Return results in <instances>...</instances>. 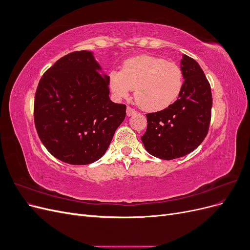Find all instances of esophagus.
<instances>
[{
  "instance_id": "esophagus-1",
  "label": "esophagus",
  "mask_w": 250,
  "mask_h": 250,
  "mask_svg": "<svg viewBox=\"0 0 250 250\" xmlns=\"http://www.w3.org/2000/svg\"><path fill=\"white\" fill-rule=\"evenodd\" d=\"M126 113H127V116H128V117H130V116L135 115V113H137V110L133 109V108H131L130 106H128V107H127V109H126Z\"/></svg>"
}]
</instances>
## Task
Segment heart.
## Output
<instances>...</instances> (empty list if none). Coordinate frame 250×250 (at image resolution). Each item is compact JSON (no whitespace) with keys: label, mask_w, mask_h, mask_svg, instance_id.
Returning a JSON list of instances; mask_svg holds the SVG:
<instances>
[{"label":"heart","mask_w":250,"mask_h":250,"mask_svg":"<svg viewBox=\"0 0 250 250\" xmlns=\"http://www.w3.org/2000/svg\"><path fill=\"white\" fill-rule=\"evenodd\" d=\"M184 73L175 62L154 55H138L123 62L121 71L109 73V87L118 100L127 99L132 89L140 106L161 111L178 99L184 88Z\"/></svg>","instance_id":"obj_1"}]
</instances>
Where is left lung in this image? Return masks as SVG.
<instances>
[{"label": "left lung", "mask_w": 250, "mask_h": 250, "mask_svg": "<svg viewBox=\"0 0 250 250\" xmlns=\"http://www.w3.org/2000/svg\"><path fill=\"white\" fill-rule=\"evenodd\" d=\"M184 88L170 107L147 113V130L141 138L148 152L161 160L188 154L207 137L210 115V85L198 62L188 55L180 62Z\"/></svg>", "instance_id": "obj_1"}]
</instances>
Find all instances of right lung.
Returning a JSON list of instances; mask_svg holds the SVG:
<instances>
[{
  "label": "right lung",
  "mask_w": 250,
  "mask_h": 250,
  "mask_svg": "<svg viewBox=\"0 0 250 250\" xmlns=\"http://www.w3.org/2000/svg\"><path fill=\"white\" fill-rule=\"evenodd\" d=\"M90 51H76L42 75L34 99L36 131L49 152L66 164L101 158L126 116L109 99L108 79Z\"/></svg>",
  "instance_id": "1"
}]
</instances>
